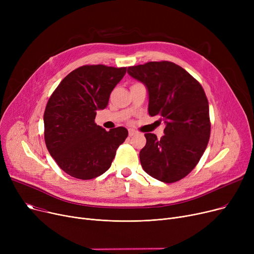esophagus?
Wrapping results in <instances>:
<instances>
[{"label": "esophagus", "mask_w": 254, "mask_h": 254, "mask_svg": "<svg viewBox=\"0 0 254 254\" xmlns=\"http://www.w3.org/2000/svg\"><path fill=\"white\" fill-rule=\"evenodd\" d=\"M136 134H137L136 130H134V129H128V136H129V137L135 136Z\"/></svg>", "instance_id": "obj_1"}]
</instances>
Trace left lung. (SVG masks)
Segmentation results:
<instances>
[{
	"label": "left lung",
	"mask_w": 254,
	"mask_h": 254,
	"mask_svg": "<svg viewBox=\"0 0 254 254\" xmlns=\"http://www.w3.org/2000/svg\"><path fill=\"white\" fill-rule=\"evenodd\" d=\"M127 73L148 89L150 116L165 119V135L145 134L140 162L151 177L173 183L197 165L210 139L211 123L206 93L196 79L180 65L149 62L128 66Z\"/></svg>",
	"instance_id": "8db88e82"
}]
</instances>
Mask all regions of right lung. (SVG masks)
<instances>
[{
  "label": "right lung",
  "mask_w": 254,
  "mask_h": 254,
  "mask_svg": "<svg viewBox=\"0 0 254 254\" xmlns=\"http://www.w3.org/2000/svg\"><path fill=\"white\" fill-rule=\"evenodd\" d=\"M127 68L85 64L66 75L52 92L44 112L46 147L66 174L93 179L111 167L116 150L128 131L118 127L106 130L95 123Z\"/></svg>",
  "instance_id": "obj_1"
}]
</instances>
